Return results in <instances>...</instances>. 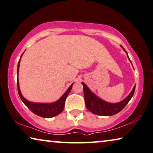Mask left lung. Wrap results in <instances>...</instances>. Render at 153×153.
<instances>
[{"label":"left lung","instance_id":"8db88e82","mask_svg":"<svg viewBox=\"0 0 153 153\" xmlns=\"http://www.w3.org/2000/svg\"><path fill=\"white\" fill-rule=\"evenodd\" d=\"M122 48L124 49V51L127 54V52L125 51V49L123 46H122ZM82 84H83V86L85 103L87 109L91 113H93V114L102 116H113V115L116 114L122 111L124 107L128 104V102L131 99V98L133 97L135 90V86H134L132 91L125 99L118 103L113 104V103L105 102V101L102 100L100 98H98L97 96H95L94 94L91 92L85 84L84 83H82Z\"/></svg>","mask_w":153,"mask_h":153}]
</instances>
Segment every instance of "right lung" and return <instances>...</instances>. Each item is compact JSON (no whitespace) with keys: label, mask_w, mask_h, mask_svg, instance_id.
Listing matches in <instances>:
<instances>
[{"label":"right lung","mask_w":153,"mask_h":153,"mask_svg":"<svg viewBox=\"0 0 153 153\" xmlns=\"http://www.w3.org/2000/svg\"><path fill=\"white\" fill-rule=\"evenodd\" d=\"M22 55H21V57H22ZM20 62V59L18 63V70H17L18 74V70H19ZM72 85H73V83L70 86V88L68 89L64 94H63L62 96V98H61L59 100H57V102L50 103V104H45V103H35V102H29V101L27 100L25 98H24V97H23L20 90L18 78L17 79L18 91L22 102L25 103L26 106L29 108V109L33 113V114L42 117H46V118H50V117L56 116H57L58 114H59L60 113L62 112L63 109H64L65 99H66L68 95L70 90H71V89L72 88Z\"/></svg>","instance_id":"obj_1"}]
</instances>
